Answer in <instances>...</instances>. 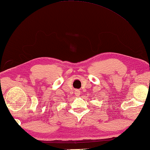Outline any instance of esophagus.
<instances>
[{
	"label": "esophagus",
	"instance_id": "34e87169",
	"mask_svg": "<svg viewBox=\"0 0 150 150\" xmlns=\"http://www.w3.org/2000/svg\"><path fill=\"white\" fill-rule=\"evenodd\" d=\"M79 92H80V91H76V92H75V94H77V96H79V95L80 94Z\"/></svg>",
	"mask_w": 150,
	"mask_h": 150
}]
</instances>
